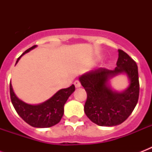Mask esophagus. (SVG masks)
<instances>
[{"mask_svg":"<svg viewBox=\"0 0 152 152\" xmlns=\"http://www.w3.org/2000/svg\"><path fill=\"white\" fill-rule=\"evenodd\" d=\"M74 84H75V87H76V88H80V87L81 86L80 82L79 80L75 81V82H74Z\"/></svg>","mask_w":152,"mask_h":152,"instance_id":"obj_1","label":"esophagus"}]
</instances>
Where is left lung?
<instances>
[{
  "label": "left lung",
  "mask_w": 152,
  "mask_h": 152,
  "mask_svg": "<svg viewBox=\"0 0 152 152\" xmlns=\"http://www.w3.org/2000/svg\"><path fill=\"white\" fill-rule=\"evenodd\" d=\"M117 67L113 70L99 68L80 77L88 98L84 112L92 122L100 126H114L124 122L137 106L140 94L138 68L134 60L118 50ZM125 72L130 80L127 90L119 93L108 86V79Z\"/></svg>",
  "instance_id": "8db88e82"
}]
</instances>
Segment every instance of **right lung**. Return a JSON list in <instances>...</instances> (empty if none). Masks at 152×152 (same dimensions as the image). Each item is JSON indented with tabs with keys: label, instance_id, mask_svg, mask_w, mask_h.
Returning <instances> with one entry per match:
<instances>
[{
	"label": "right lung",
	"instance_id": "obj_1",
	"mask_svg": "<svg viewBox=\"0 0 152 152\" xmlns=\"http://www.w3.org/2000/svg\"><path fill=\"white\" fill-rule=\"evenodd\" d=\"M36 46H33L22 55L29 52ZM21 55V56H22ZM20 56L16 63L21 57ZM10 98L15 111L28 125L35 128H49L60 122L64 114V106L69 97L75 91L74 84L69 88L58 91L52 98L39 105H29L18 99L10 83Z\"/></svg>",
	"mask_w": 152,
	"mask_h": 152
}]
</instances>
